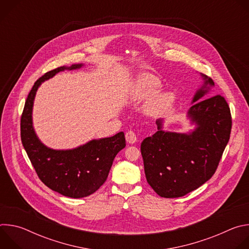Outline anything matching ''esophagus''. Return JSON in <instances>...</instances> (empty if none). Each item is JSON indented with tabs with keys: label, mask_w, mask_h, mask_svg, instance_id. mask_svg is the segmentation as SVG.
<instances>
[{
	"label": "esophagus",
	"mask_w": 249,
	"mask_h": 249,
	"mask_svg": "<svg viewBox=\"0 0 249 249\" xmlns=\"http://www.w3.org/2000/svg\"><path fill=\"white\" fill-rule=\"evenodd\" d=\"M125 137H126V140L129 144H134L137 142V136H136L135 132H133V131H128L126 133Z\"/></svg>",
	"instance_id": "34e87169"
}]
</instances>
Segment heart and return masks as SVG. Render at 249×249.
I'll return each instance as SVG.
<instances>
[{
    "mask_svg": "<svg viewBox=\"0 0 249 249\" xmlns=\"http://www.w3.org/2000/svg\"><path fill=\"white\" fill-rule=\"evenodd\" d=\"M160 87V82L156 76L144 73L135 80L130 89V97L133 100L145 99L156 92ZM172 101L173 94L171 92H158L152 96L147 102L146 110L151 116H160L166 112Z\"/></svg>",
    "mask_w": 249,
    "mask_h": 249,
    "instance_id": "b5f03b06",
    "label": "heart"
}]
</instances>
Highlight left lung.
<instances>
[{
    "mask_svg": "<svg viewBox=\"0 0 249 249\" xmlns=\"http://www.w3.org/2000/svg\"><path fill=\"white\" fill-rule=\"evenodd\" d=\"M201 76L204 85L187 113L195 130L189 134L163 131L162 120H158V131L141 144L147 181L160 197H182L208 181L230 140V106L224 96L209 93L215 84Z\"/></svg>",
    "mask_w": 249,
    "mask_h": 249,
    "instance_id": "1",
    "label": "left lung"
}]
</instances>
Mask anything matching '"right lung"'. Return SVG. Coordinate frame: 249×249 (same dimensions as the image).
Listing matches in <instances>:
<instances>
[{"label":"right lung","mask_w":249,"mask_h":249,"mask_svg":"<svg viewBox=\"0 0 249 249\" xmlns=\"http://www.w3.org/2000/svg\"><path fill=\"white\" fill-rule=\"evenodd\" d=\"M82 66L59 67L39 78L27 95L20 119L22 145L39 179L50 189L71 198H83L94 193L107 179L114 158L126 146L123 132L65 151L47 148L35 134L31 114L39 86L61 71L76 70Z\"/></svg>","instance_id":"obj_1"}]
</instances>
